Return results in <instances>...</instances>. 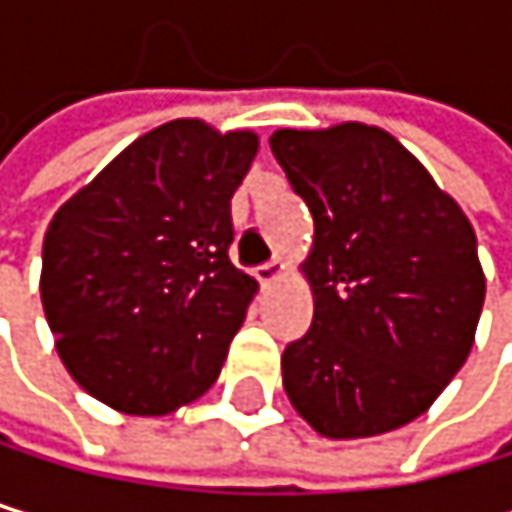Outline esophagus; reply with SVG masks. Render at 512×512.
<instances>
[{
  "instance_id": "34e87169",
  "label": "esophagus",
  "mask_w": 512,
  "mask_h": 512,
  "mask_svg": "<svg viewBox=\"0 0 512 512\" xmlns=\"http://www.w3.org/2000/svg\"><path fill=\"white\" fill-rule=\"evenodd\" d=\"M254 276H258V282L264 285H273L285 276V264L282 261H270V264H261V267H254Z\"/></svg>"
}]
</instances>
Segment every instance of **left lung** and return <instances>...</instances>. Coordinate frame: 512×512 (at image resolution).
<instances>
[{
  "mask_svg": "<svg viewBox=\"0 0 512 512\" xmlns=\"http://www.w3.org/2000/svg\"><path fill=\"white\" fill-rule=\"evenodd\" d=\"M313 211V325L282 353V387L328 439L390 433L436 402L470 356L485 301L461 205L393 134L344 122L270 137Z\"/></svg>",
  "mask_w": 512,
  "mask_h": 512,
  "instance_id": "obj_1",
  "label": "left lung"
}]
</instances>
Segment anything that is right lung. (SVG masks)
I'll return each mask as SVG.
<instances>
[{"instance_id": "1", "label": "right lung", "mask_w": 512, "mask_h": 512, "mask_svg": "<svg viewBox=\"0 0 512 512\" xmlns=\"http://www.w3.org/2000/svg\"><path fill=\"white\" fill-rule=\"evenodd\" d=\"M254 153V131L174 119L57 208L39 291L54 347L85 393L156 418L218 381L258 291L230 261V199Z\"/></svg>"}]
</instances>
